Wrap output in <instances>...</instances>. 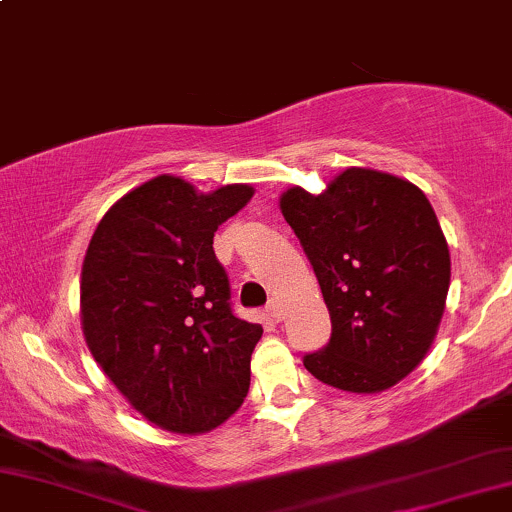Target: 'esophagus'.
I'll return each instance as SVG.
<instances>
[{"instance_id":"1","label":"esophagus","mask_w":512,"mask_h":512,"mask_svg":"<svg viewBox=\"0 0 512 512\" xmlns=\"http://www.w3.org/2000/svg\"><path fill=\"white\" fill-rule=\"evenodd\" d=\"M268 315H270V318H273V320H282V318H285V311H282L280 301H270V304H268Z\"/></svg>"}]
</instances>
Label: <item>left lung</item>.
I'll return each mask as SVG.
<instances>
[{"instance_id": "obj_1", "label": "left lung", "mask_w": 512, "mask_h": 512, "mask_svg": "<svg viewBox=\"0 0 512 512\" xmlns=\"http://www.w3.org/2000/svg\"><path fill=\"white\" fill-rule=\"evenodd\" d=\"M280 208L332 320L306 370L353 394L394 387L430 351L449 294V244L432 204L413 182L346 168L323 194L287 189Z\"/></svg>"}]
</instances>
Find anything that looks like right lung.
<instances>
[{
  "label": "right lung",
  "instance_id": "right-lung-1",
  "mask_svg": "<svg viewBox=\"0 0 512 512\" xmlns=\"http://www.w3.org/2000/svg\"><path fill=\"white\" fill-rule=\"evenodd\" d=\"M251 197L249 185L199 194L159 175L118 199L87 246V346L130 406L163 430L208 432L246 399L263 327L232 313L213 235Z\"/></svg>",
  "mask_w": 512,
  "mask_h": 512
}]
</instances>
